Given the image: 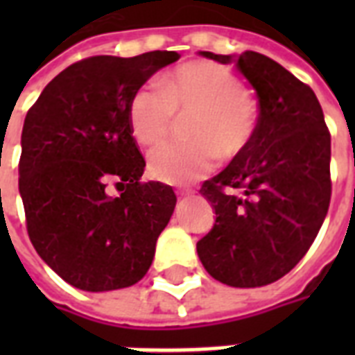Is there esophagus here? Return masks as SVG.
Here are the masks:
<instances>
[{"label": "esophagus", "mask_w": 355, "mask_h": 355, "mask_svg": "<svg viewBox=\"0 0 355 355\" xmlns=\"http://www.w3.org/2000/svg\"><path fill=\"white\" fill-rule=\"evenodd\" d=\"M195 191L191 188H182V189H177V195H180V197H186V195H193Z\"/></svg>", "instance_id": "1"}]
</instances>
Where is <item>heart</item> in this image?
<instances>
[{"label":"heart","instance_id":"heart-1","mask_svg":"<svg viewBox=\"0 0 355 355\" xmlns=\"http://www.w3.org/2000/svg\"><path fill=\"white\" fill-rule=\"evenodd\" d=\"M177 116H189L191 141L166 144L149 155V173L169 184L193 182L216 166L217 156L232 162L250 149L259 125L256 97L232 69L210 60L178 66L160 88L139 86L128 101V125L144 147L160 144Z\"/></svg>","mask_w":355,"mask_h":355}]
</instances>
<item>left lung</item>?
<instances>
[{"label":"left lung","mask_w":355,"mask_h":355,"mask_svg":"<svg viewBox=\"0 0 355 355\" xmlns=\"http://www.w3.org/2000/svg\"><path fill=\"white\" fill-rule=\"evenodd\" d=\"M221 64L230 55L202 51ZM237 69L259 99L250 149L200 193L216 225L197 243L205 269L232 287H259L287 275L308 252L331 197L330 130L313 90L261 53L245 51Z\"/></svg>","instance_id":"1"}]
</instances>
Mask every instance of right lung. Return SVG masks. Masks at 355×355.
<instances>
[{
    "instance_id": "1",
    "label": "right lung",
    "mask_w": 355,
    "mask_h": 355,
    "mask_svg": "<svg viewBox=\"0 0 355 355\" xmlns=\"http://www.w3.org/2000/svg\"><path fill=\"white\" fill-rule=\"evenodd\" d=\"M177 51L85 58L60 71L21 130L19 195L27 234L62 280L85 291L134 286L147 275L177 195L141 182L145 160L128 101ZM112 183L119 196L107 193Z\"/></svg>"
}]
</instances>
